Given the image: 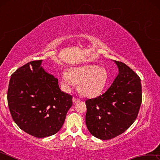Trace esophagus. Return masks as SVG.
Listing matches in <instances>:
<instances>
[{"mask_svg":"<svg viewBox=\"0 0 160 160\" xmlns=\"http://www.w3.org/2000/svg\"><path fill=\"white\" fill-rule=\"evenodd\" d=\"M80 101V99H79L75 98V97H73V98H72V102H73L74 104H75V103H78V102H79Z\"/></svg>","mask_w":160,"mask_h":160,"instance_id":"34e87169","label":"esophagus"}]
</instances>
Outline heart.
<instances>
[{"mask_svg":"<svg viewBox=\"0 0 160 160\" xmlns=\"http://www.w3.org/2000/svg\"><path fill=\"white\" fill-rule=\"evenodd\" d=\"M60 80L65 90L70 91L78 83V89L82 95L89 98L99 96L109 81L106 68L97 65H85L64 70Z\"/></svg>","mask_w":160,"mask_h":160,"instance_id":"b5f03b06","label":"heart"}]
</instances>
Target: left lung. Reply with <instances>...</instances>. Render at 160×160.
Returning a JSON list of instances; mask_svg holds the SVG:
<instances>
[{
  "instance_id": "8db88e82",
  "label": "left lung",
  "mask_w": 160,
  "mask_h": 160,
  "mask_svg": "<svg viewBox=\"0 0 160 160\" xmlns=\"http://www.w3.org/2000/svg\"><path fill=\"white\" fill-rule=\"evenodd\" d=\"M118 74L106 92L86 100L87 128L93 136L109 140L126 131L135 121L141 105L140 79L122 62L113 61Z\"/></svg>"
}]
</instances>
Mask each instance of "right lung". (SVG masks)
Segmentation results:
<instances>
[{"instance_id": "1", "label": "right lung", "mask_w": 160, "mask_h": 160, "mask_svg": "<svg viewBox=\"0 0 160 160\" xmlns=\"http://www.w3.org/2000/svg\"><path fill=\"white\" fill-rule=\"evenodd\" d=\"M42 63L31 61L16 70L8 90L13 121L27 133L41 138L60 131L72 105V97L61 90L57 78Z\"/></svg>"}]
</instances>
